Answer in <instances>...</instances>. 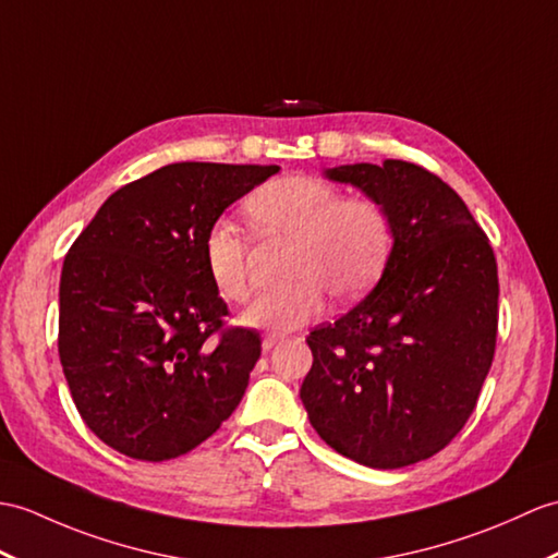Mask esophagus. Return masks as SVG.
Returning a JSON list of instances; mask_svg holds the SVG:
<instances>
[{"mask_svg":"<svg viewBox=\"0 0 558 558\" xmlns=\"http://www.w3.org/2000/svg\"><path fill=\"white\" fill-rule=\"evenodd\" d=\"M280 338H278V335H264V340H262V349H264V352H270V349H274L276 347V342H278Z\"/></svg>","mask_w":558,"mask_h":558,"instance_id":"esophagus-1","label":"esophagus"}]
</instances>
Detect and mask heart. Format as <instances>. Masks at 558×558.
Here are the masks:
<instances>
[{
  "label": "heart",
  "instance_id": "obj_1",
  "mask_svg": "<svg viewBox=\"0 0 558 558\" xmlns=\"http://www.w3.org/2000/svg\"><path fill=\"white\" fill-rule=\"evenodd\" d=\"M244 214L262 235L290 238V288L264 292L242 314L244 326L290 332L323 314L328 290L352 300L378 278L392 247L390 216L378 202L349 197L311 175L270 180L244 202ZM202 262L220 296L242 302L250 294L247 240L228 218L206 228Z\"/></svg>",
  "mask_w": 558,
  "mask_h": 558
}]
</instances>
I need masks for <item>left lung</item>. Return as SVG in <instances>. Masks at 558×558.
I'll list each match as a JSON object with an SVG mask.
<instances>
[{"label": "left lung", "mask_w": 558, "mask_h": 558, "mask_svg": "<svg viewBox=\"0 0 558 558\" xmlns=\"http://www.w3.org/2000/svg\"><path fill=\"white\" fill-rule=\"evenodd\" d=\"M390 216L392 250L375 288L306 342L308 421L338 454L404 469L445 449L469 421L497 342V262L459 194L425 168L385 159L323 168Z\"/></svg>", "instance_id": "8db88e82"}]
</instances>
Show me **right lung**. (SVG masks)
I'll return each instance as SVG.
<instances>
[{"mask_svg": "<svg viewBox=\"0 0 558 558\" xmlns=\"http://www.w3.org/2000/svg\"><path fill=\"white\" fill-rule=\"evenodd\" d=\"M280 166L168 163L116 190L63 258L59 359L85 425L140 461L202 445L262 356L202 262L204 232Z\"/></svg>", "mask_w": 558, "mask_h": 558, "instance_id": "right-lung-1", "label": "right lung"}]
</instances>
